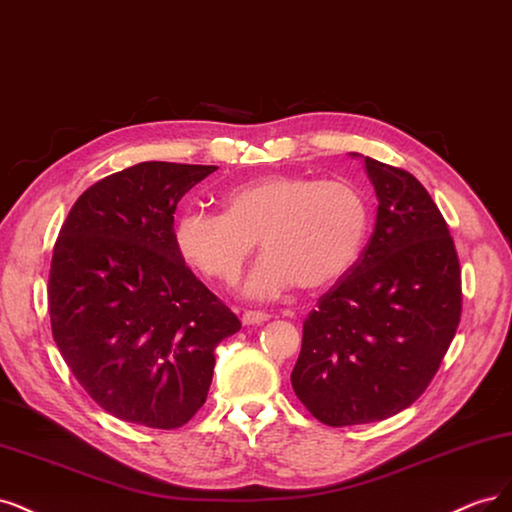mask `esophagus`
Wrapping results in <instances>:
<instances>
[{
  "label": "esophagus",
  "mask_w": 512,
  "mask_h": 512,
  "mask_svg": "<svg viewBox=\"0 0 512 512\" xmlns=\"http://www.w3.org/2000/svg\"><path fill=\"white\" fill-rule=\"evenodd\" d=\"M266 321H270V315H268V312H261V310H246L242 315L244 325H261Z\"/></svg>",
  "instance_id": "obj_1"
}]
</instances>
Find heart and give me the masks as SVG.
Masks as SVG:
<instances>
[{
    "label": "heart",
    "instance_id": "b5f03b06",
    "mask_svg": "<svg viewBox=\"0 0 512 512\" xmlns=\"http://www.w3.org/2000/svg\"><path fill=\"white\" fill-rule=\"evenodd\" d=\"M368 223L366 197L344 180L261 174L227 189L223 212H180L172 240L193 270L227 285L240 278L257 240L263 255L244 295L276 300L295 285H334L355 263Z\"/></svg>",
    "mask_w": 512,
    "mask_h": 512
}]
</instances>
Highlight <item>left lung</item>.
I'll return each instance as SVG.
<instances>
[{"label": "left lung", "mask_w": 512, "mask_h": 512, "mask_svg": "<svg viewBox=\"0 0 512 512\" xmlns=\"http://www.w3.org/2000/svg\"><path fill=\"white\" fill-rule=\"evenodd\" d=\"M364 166L374 232L304 321L291 372L300 402L332 427L383 421L415 402L461 315L459 259L430 193L406 170L370 157Z\"/></svg>", "instance_id": "8db88e82"}]
</instances>
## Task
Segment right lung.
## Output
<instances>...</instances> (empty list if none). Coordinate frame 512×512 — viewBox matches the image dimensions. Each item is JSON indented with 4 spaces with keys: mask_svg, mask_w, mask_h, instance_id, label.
<instances>
[{
    "mask_svg": "<svg viewBox=\"0 0 512 512\" xmlns=\"http://www.w3.org/2000/svg\"><path fill=\"white\" fill-rule=\"evenodd\" d=\"M214 166L144 161L72 206L48 276L53 338L91 398L121 421L185 425L206 402L217 344L240 321L187 268L176 206Z\"/></svg>",
    "mask_w": 512,
    "mask_h": 512,
    "instance_id": "1",
    "label": "right lung"
}]
</instances>
